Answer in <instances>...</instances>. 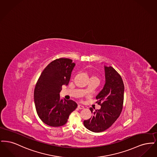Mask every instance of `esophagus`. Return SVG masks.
<instances>
[{"label":"esophagus","instance_id":"34e87169","mask_svg":"<svg viewBox=\"0 0 157 157\" xmlns=\"http://www.w3.org/2000/svg\"><path fill=\"white\" fill-rule=\"evenodd\" d=\"M78 109H82L84 108V106H82L81 105H78Z\"/></svg>","mask_w":157,"mask_h":157}]
</instances>
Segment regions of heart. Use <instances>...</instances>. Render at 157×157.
<instances>
[{
    "label": "heart",
    "instance_id": "heart-1",
    "mask_svg": "<svg viewBox=\"0 0 157 157\" xmlns=\"http://www.w3.org/2000/svg\"><path fill=\"white\" fill-rule=\"evenodd\" d=\"M91 78H97L96 76H92Z\"/></svg>",
    "mask_w": 157,
    "mask_h": 157
}]
</instances>
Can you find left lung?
<instances>
[{
	"label": "left lung",
	"mask_w": 157,
	"mask_h": 157,
	"mask_svg": "<svg viewBox=\"0 0 157 157\" xmlns=\"http://www.w3.org/2000/svg\"><path fill=\"white\" fill-rule=\"evenodd\" d=\"M105 72L104 87L96 97L101 108L95 110L90 108L92 115L83 121L84 126L94 132H103L111 127L123 108L124 85L121 75L112 67H105Z\"/></svg>",
	"instance_id": "8db88e82"
}]
</instances>
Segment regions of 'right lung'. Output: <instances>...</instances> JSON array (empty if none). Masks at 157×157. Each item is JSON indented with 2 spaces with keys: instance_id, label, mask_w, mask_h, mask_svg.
<instances>
[{
  "instance_id": "1",
  "label": "right lung",
  "mask_w": 157,
  "mask_h": 157,
  "mask_svg": "<svg viewBox=\"0 0 157 157\" xmlns=\"http://www.w3.org/2000/svg\"><path fill=\"white\" fill-rule=\"evenodd\" d=\"M75 63L72 60L60 58L45 67L34 90L35 108L39 118L50 127L62 126L67 122L78 105L72 100L60 99L63 85H67Z\"/></svg>"
}]
</instances>
